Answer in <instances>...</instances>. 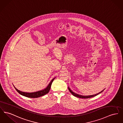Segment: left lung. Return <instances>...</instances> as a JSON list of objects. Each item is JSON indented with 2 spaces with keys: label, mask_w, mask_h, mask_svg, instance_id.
<instances>
[{
  "label": "left lung",
  "mask_w": 123,
  "mask_h": 123,
  "mask_svg": "<svg viewBox=\"0 0 123 123\" xmlns=\"http://www.w3.org/2000/svg\"><path fill=\"white\" fill-rule=\"evenodd\" d=\"M68 89L69 91L70 92V93H71L73 96H74V97H77V98H92V97H95V96H97L98 94H100L101 93H102V92L104 90H102V91L99 92L98 94H95V95H90V96H82V95H79V94H76V93H74V92H73L72 90L70 89V88H69V87L68 88Z\"/></svg>",
  "instance_id": "left-lung-1"
}]
</instances>
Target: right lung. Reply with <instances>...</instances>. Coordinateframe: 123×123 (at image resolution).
<instances>
[{"label":"right lung","mask_w":123,"mask_h":123,"mask_svg":"<svg viewBox=\"0 0 123 123\" xmlns=\"http://www.w3.org/2000/svg\"><path fill=\"white\" fill-rule=\"evenodd\" d=\"M55 77L54 78H53L51 81L50 82L48 86L44 90H40V91H36L35 92H32V93H28V92H22L20 90H18V89H17L16 88L14 87L15 89H16V90L17 91V92L18 93H19L20 95L25 96L27 98H37L39 97H40L41 96H43L47 94H48L49 93V92L50 90V88H51V84L52 83V82H53L54 80L55 79Z\"/></svg>","instance_id":"obj_1"}]
</instances>
